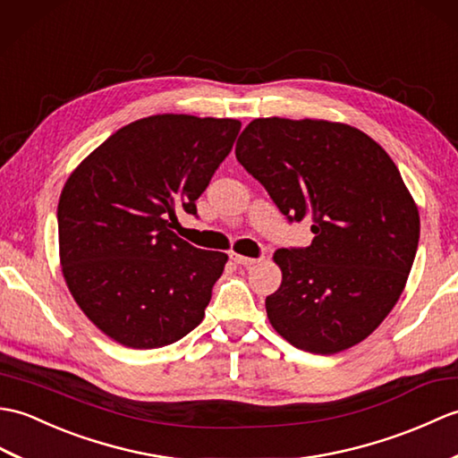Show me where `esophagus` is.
Instances as JSON below:
<instances>
[{
	"instance_id": "1",
	"label": "esophagus",
	"mask_w": 458,
	"mask_h": 458,
	"mask_svg": "<svg viewBox=\"0 0 458 458\" xmlns=\"http://www.w3.org/2000/svg\"><path fill=\"white\" fill-rule=\"evenodd\" d=\"M231 259L235 260L237 264H241V267H252V264L260 262V259H250V257H242V255H237V252H231Z\"/></svg>"
}]
</instances>
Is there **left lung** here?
I'll use <instances>...</instances> for the list:
<instances>
[{
	"instance_id": "left-lung-1",
	"label": "left lung",
	"mask_w": 458,
	"mask_h": 458,
	"mask_svg": "<svg viewBox=\"0 0 458 458\" xmlns=\"http://www.w3.org/2000/svg\"><path fill=\"white\" fill-rule=\"evenodd\" d=\"M235 155L282 216L311 221L310 247L274 252L272 327L315 354L367 339L400 300L420 242L418 206L388 152L351 125L267 117L250 121Z\"/></svg>"
}]
</instances>
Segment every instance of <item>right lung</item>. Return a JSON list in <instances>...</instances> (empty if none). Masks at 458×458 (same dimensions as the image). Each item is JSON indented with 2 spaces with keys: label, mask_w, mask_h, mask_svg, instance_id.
Returning a JSON list of instances; mask_svg holds the SVG:
<instances>
[{
  "label": "right lung",
  "mask_w": 458,
  "mask_h": 458,
  "mask_svg": "<svg viewBox=\"0 0 458 458\" xmlns=\"http://www.w3.org/2000/svg\"><path fill=\"white\" fill-rule=\"evenodd\" d=\"M241 131L237 119L150 115L121 127L82 160L58 201L60 264L76 303L107 337L158 349L201 323L227 255L172 227Z\"/></svg>",
  "instance_id": "1"
}]
</instances>
